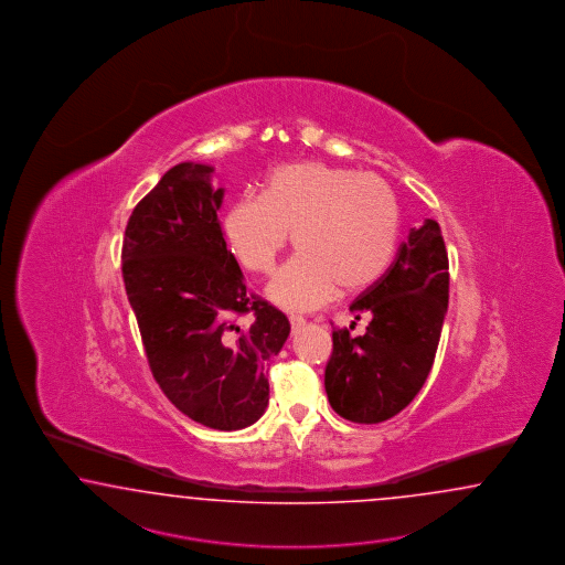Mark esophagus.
<instances>
[{"instance_id":"esophagus-1","label":"esophagus","mask_w":565,"mask_h":565,"mask_svg":"<svg viewBox=\"0 0 565 565\" xmlns=\"http://www.w3.org/2000/svg\"><path fill=\"white\" fill-rule=\"evenodd\" d=\"M291 331H300L302 327H305L306 321L302 317H298V315H291L290 317Z\"/></svg>"}]
</instances>
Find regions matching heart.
Listing matches in <instances>:
<instances>
[{"mask_svg": "<svg viewBox=\"0 0 565 565\" xmlns=\"http://www.w3.org/2000/svg\"><path fill=\"white\" fill-rule=\"evenodd\" d=\"M397 230V198L381 177L322 162L275 168L263 198L236 199L224 220L232 255L253 274H271L294 234L300 253L267 290L290 310L327 305L339 286L374 284L393 257Z\"/></svg>", "mask_w": 565, "mask_h": 565, "instance_id": "b5f03b06", "label": "heart"}]
</instances>
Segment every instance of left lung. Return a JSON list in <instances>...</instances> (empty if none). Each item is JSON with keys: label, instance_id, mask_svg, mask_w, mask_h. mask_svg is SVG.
<instances>
[{"label": "left lung", "instance_id": "left-lung-1", "mask_svg": "<svg viewBox=\"0 0 565 565\" xmlns=\"http://www.w3.org/2000/svg\"><path fill=\"white\" fill-rule=\"evenodd\" d=\"M448 308V253L436 220L409 230L397 257L374 286L353 300L366 333L333 329L324 367L331 407L353 424H381L422 391L434 364Z\"/></svg>", "mask_w": 565, "mask_h": 565}]
</instances>
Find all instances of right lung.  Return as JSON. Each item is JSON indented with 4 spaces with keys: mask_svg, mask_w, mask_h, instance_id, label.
<instances>
[{
    "mask_svg": "<svg viewBox=\"0 0 565 565\" xmlns=\"http://www.w3.org/2000/svg\"><path fill=\"white\" fill-rule=\"evenodd\" d=\"M212 177L210 164L181 162L139 201L122 238V281L168 401L201 426L232 431L267 409V367L290 321L246 294ZM246 313L254 319L241 326Z\"/></svg>",
    "mask_w": 565,
    "mask_h": 565,
    "instance_id": "1",
    "label": "right lung"
}]
</instances>
